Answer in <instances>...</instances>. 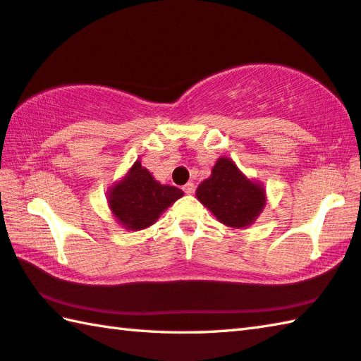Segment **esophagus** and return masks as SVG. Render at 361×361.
Listing matches in <instances>:
<instances>
[{
	"label": "esophagus",
	"instance_id": "obj_1",
	"mask_svg": "<svg viewBox=\"0 0 361 361\" xmlns=\"http://www.w3.org/2000/svg\"><path fill=\"white\" fill-rule=\"evenodd\" d=\"M183 191H185L186 194H192V192H194V183H192V181L186 183V185L183 186Z\"/></svg>",
	"mask_w": 361,
	"mask_h": 361
}]
</instances>
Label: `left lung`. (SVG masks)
Listing matches in <instances>:
<instances>
[{
    "label": "left lung",
    "mask_w": 361,
    "mask_h": 361,
    "mask_svg": "<svg viewBox=\"0 0 361 361\" xmlns=\"http://www.w3.org/2000/svg\"><path fill=\"white\" fill-rule=\"evenodd\" d=\"M197 199L228 227L252 224L265 205L264 188L247 180L231 159L219 158L212 176L197 188Z\"/></svg>",
    "instance_id": "1"
}]
</instances>
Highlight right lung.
Masks as SVG:
<instances>
[{
	"label": "right lung",
	"instance_id": "add662e5",
	"mask_svg": "<svg viewBox=\"0 0 361 361\" xmlns=\"http://www.w3.org/2000/svg\"><path fill=\"white\" fill-rule=\"evenodd\" d=\"M183 197L175 186H164L137 161L126 178L110 191L109 203L115 218L128 231H140L152 226L164 209Z\"/></svg>",
	"mask_w": 361,
	"mask_h": 361
}]
</instances>
